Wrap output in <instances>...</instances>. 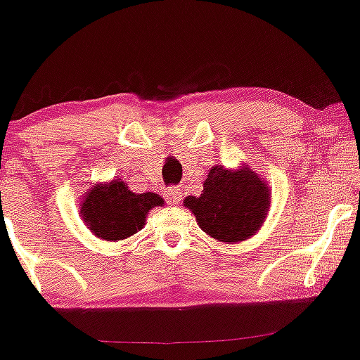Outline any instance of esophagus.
Listing matches in <instances>:
<instances>
[{"mask_svg":"<svg viewBox=\"0 0 360 360\" xmlns=\"http://www.w3.org/2000/svg\"><path fill=\"white\" fill-rule=\"evenodd\" d=\"M183 199V193L179 188H169L166 191V201L169 205H177Z\"/></svg>","mask_w":360,"mask_h":360,"instance_id":"esophagus-1","label":"esophagus"}]
</instances>
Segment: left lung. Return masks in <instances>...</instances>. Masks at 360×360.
<instances>
[{"label":"left lung","mask_w":360,"mask_h":360,"mask_svg":"<svg viewBox=\"0 0 360 360\" xmlns=\"http://www.w3.org/2000/svg\"><path fill=\"white\" fill-rule=\"evenodd\" d=\"M184 206L211 238L240 243L262 228L270 207V189L246 164L236 171L214 166L202 183L201 196H188Z\"/></svg>","instance_id":"obj_1"}]
</instances>
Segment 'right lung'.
I'll return each instance as SVG.
<instances>
[{
	"label": "right lung",
	"instance_id": "obj_1",
	"mask_svg": "<svg viewBox=\"0 0 360 360\" xmlns=\"http://www.w3.org/2000/svg\"><path fill=\"white\" fill-rule=\"evenodd\" d=\"M162 205L164 199L155 193L136 194L129 191L124 181L114 179L95 184L85 194L80 214L95 236L119 241L141 231L149 211Z\"/></svg>",
	"mask_w": 360,
	"mask_h": 360
}]
</instances>
